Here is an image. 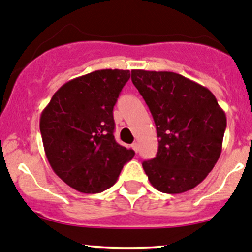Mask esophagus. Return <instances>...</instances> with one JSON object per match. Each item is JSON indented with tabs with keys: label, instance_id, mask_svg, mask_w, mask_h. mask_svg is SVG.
<instances>
[{
	"label": "esophagus",
	"instance_id": "esophagus-1",
	"mask_svg": "<svg viewBox=\"0 0 252 252\" xmlns=\"http://www.w3.org/2000/svg\"><path fill=\"white\" fill-rule=\"evenodd\" d=\"M131 149H133L135 152H138V151H139V145H138V142H134V144L131 145Z\"/></svg>",
	"mask_w": 252,
	"mask_h": 252
}]
</instances>
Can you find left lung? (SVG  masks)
Instances as JSON below:
<instances>
[{
  "mask_svg": "<svg viewBox=\"0 0 252 252\" xmlns=\"http://www.w3.org/2000/svg\"><path fill=\"white\" fill-rule=\"evenodd\" d=\"M156 124L158 151L142 162L152 187L180 194L199 185L222 151L225 113L205 86L173 72L131 70Z\"/></svg>",
  "mask_w": 252,
  "mask_h": 252,
  "instance_id": "obj_1",
  "label": "left lung"
}]
</instances>
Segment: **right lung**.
Here are the masks:
<instances>
[{"label": "right lung", "instance_id": "1", "mask_svg": "<svg viewBox=\"0 0 252 252\" xmlns=\"http://www.w3.org/2000/svg\"><path fill=\"white\" fill-rule=\"evenodd\" d=\"M129 70L101 69L61 86L40 117L45 154L73 189L96 194L112 187L135 152L113 135V107Z\"/></svg>", "mask_w": 252, "mask_h": 252}]
</instances>
